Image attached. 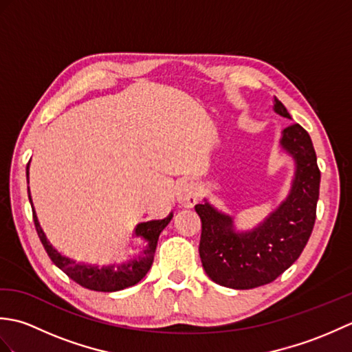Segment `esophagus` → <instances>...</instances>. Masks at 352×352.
<instances>
[{"mask_svg": "<svg viewBox=\"0 0 352 352\" xmlns=\"http://www.w3.org/2000/svg\"><path fill=\"white\" fill-rule=\"evenodd\" d=\"M199 190L193 183H183L177 192V201L183 207H193L198 201Z\"/></svg>", "mask_w": 352, "mask_h": 352, "instance_id": "obj_1", "label": "esophagus"}]
</instances>
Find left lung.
Here are the masks:
<instances>
[{"label": "left lung", "instance_id": "8db88e82", "mask_svg": "<svg viewBox=\"0 0 352 352\" xmlns=\"http://www.w3.org/2000/svg\"><path fill=\"white\" fill-rule=\"evenodd\" d=\"M278 115L290 118L281 101ZM281 145L295 157L296 174L287 199L265 223L236 233L233 219L208 204L195 206L201 219L199 257L210 278L231 289H254L274 280L295 263L309 242L316 219L320 170L309 133L300 124L283 130Z\"/></svg>", "mask_w": 352, "mask_h": 352}]
</instances>
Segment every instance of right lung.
Masks as SVG:
<instances>
[{"label":"right lung","mask_w":352,"mask_h":352,"mask_svg":"<svg viewBox=\"0 0 352 352\" xmlns=\"http://www.w3.org/2000/svg\"><path fill=\"white\" fill-rule=\"evenodd\" d=\"M27 178H28V164H27ZM30 192V188H28ZM28 198L32 201V195L28 193ZM33 212V221L39 234L41 241L47 250L50 258L52 263L58 266L62 271L69 276L71 280L80 284L81 287L96 290V292H116L122 290L130 286L138 284L153 265L154 252L157 241L162 230L168 226L169 221L172 219V213L162 221H149L142 222L134 230V236L140 237L142 241H145V250L139 257L133 258L130 261H125L122 265H109V266H98V265H86L83 261H77L69 256H65L58 251L54 245H52L45 231L41 227V222L37 219V214L34 212V207H32Z\"/></svg>","instance_id":"add662e5"}]
</instances>
